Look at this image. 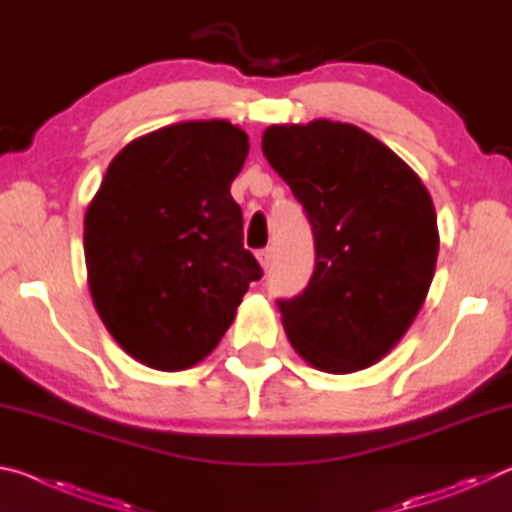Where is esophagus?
<instances>
[{"label": "esophagus", "mask_w": 512, "mask_h": 512, "mask_svg": "<svg viewBox=\"0 0 512 512\" xmlns=\"http://www.w3.org/2000/svg\"><path fill=\"white\" fill-rule=\"evenodd\" d=\"M257 262L262 264V268L266 271V268L271 266V262H273V250H271V248H262V250H259V253H257Z\"/></svg>", "instance_id": "34e87169"}]
</instances>
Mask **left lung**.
Here are the masks:
<instances>
[{"label":"left lung","mask_w":512,"mask_h":512,"mask_svg":"<svg viewBox=\"0 0 512 512\" xmlns=\"http://www.w3.org/2000/svg\"><path fill=\"white\" fill-rule=\"evenodd\" d=\"M262 151L316 244L307 289L277 302L284 332L318 370L368 368L402 341L431 287L440 239L427 187L386 144L341 121L268 126Z\"/></svg>","instance_id":"left-lung-1"}]
</instances>
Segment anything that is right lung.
Here are the masks:
<instances>
[{
    "mask_svg": "<svg viewBox=\"0 0 512 512\" xmlns=\"http://www.w3.org/2000/svg\"><path fill=\"white\" fill-rule=\"evenodd\" d=\"M248 135L225 119L180 121L126 144L83 228L92 302L121 348L176 372L203 361L262 277L230 196Z\"/></svg>",
    "mask_w": 512,
    "mask_h": 512,
    "instance_id": "1",
    "label": "right lung"
}]
</instances>
